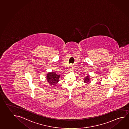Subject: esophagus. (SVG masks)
I'll use <instances>...</instances> for the list:
<instances>
[{"label": "esophagus", "instance_id": "esophagus-1", "mask_svg": "<svg viewBox=\"0 0 129 129\" xmlns=\"http://www.w3.org/2000/svg\"><path fill=\"white\" fill-rule=\"evenodd\" d=\"M69 70H70V71H73V70H74V67H73V65L71 64V65L70 66V67H69Z\"/></svg>", "mask_w": 129, "mask_h": 129}]
</instances>
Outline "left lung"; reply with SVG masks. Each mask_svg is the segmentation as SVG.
I'll return each mask as SVG.
<instances>
[{
	"mask_svg": "<svg viewBox=\"0 0 129 129\" xmlns=\"http://www.w3.org/2000/svg\"><path fill=\"white\" fill-rule=\"evenodd\" d=\"M91 78L90 77L89 75H87V76L84 78V83H88L90 82V81L91 80Z\"/></svg>",
	"mask_w": 129,
	"mask_h": 129,
	"instance_id": "obj_1",
	"label": "left lung"
}]
</instances>
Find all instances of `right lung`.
Masks as SVG:
<instances>
[{"instance_id":"obj_1","label":"right lung","mask_w":129,"mask_h":129,"mask_svg":"<svg viewBox=\"0 0 129 129\" xmlns=\"http://www.w3.org/2000/svg\"><path fill=\"white\" fill-rule=\"evenodd\" d=\"M60 77V74H57L55 72H49L46 75V80L49 84L53 87L56 86Z\"/></svg>"}]
</instances>
